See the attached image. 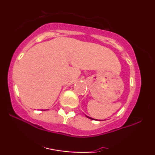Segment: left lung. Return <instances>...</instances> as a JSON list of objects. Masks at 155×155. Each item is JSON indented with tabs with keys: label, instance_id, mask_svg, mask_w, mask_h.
<instances>
[{
	"label": "left lung",
	"instance_id": "8db88e82",
	"mask_svg": "<svg viewBox=\"0 0 155 155\" xmlns=\"http://www.w3.org/2000/svg\"><path fill=\"white\" fill-rule=\"evenodd\" d=\"M87 117L89 118H90V119H92V120H95V119H94V118H90V117H89V116H87Z\"/></svg>",
	"mask_w": 155,
	"mask_h": 155
}]
</instances>
